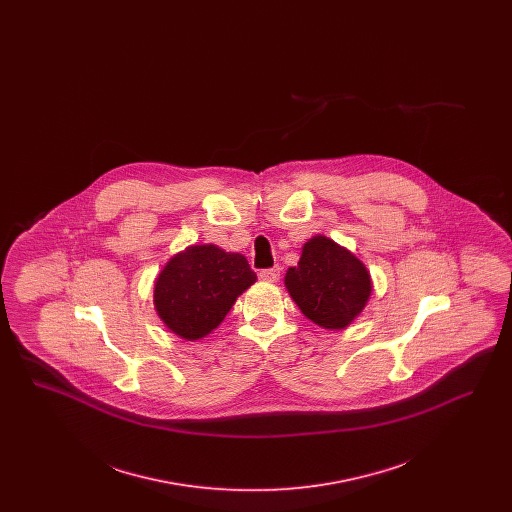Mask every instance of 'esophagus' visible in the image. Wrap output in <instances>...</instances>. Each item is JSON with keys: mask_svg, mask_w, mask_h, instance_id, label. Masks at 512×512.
Segmentation results:
<instances>
[{"mask_svg": "<svg viewBox=\"0 0 512 512\" xmlns=\"http://www.w3.org/2000/svg\"><path fill=\"white\" fill-rule=\"evenodd\" d=\"M259 278L265 282H278L280 280V267L267 268L259 272Z\"/></svg>", "mask_w": 512, "mask_h": 512, "instance_id": "obj_1", "label": "esophagus"}]
</instances>
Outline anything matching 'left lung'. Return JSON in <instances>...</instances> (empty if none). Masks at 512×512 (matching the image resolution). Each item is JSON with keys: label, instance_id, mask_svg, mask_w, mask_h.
Masks as SVG:
<instances>
[{"label": "left lung", "instance_id": "obj_1", "mask_svg": "<svg viewBox=\"0 0 512 512\" xmlns=\"http://www.w3.org/2000/svg\"><path fill=\"white\" fill-rule=\"evenodd\" d=\"M284 284L301 313L326 330L347 328L372 293L365 263L322 234L303 244L299 263L288 268Z\"/></svg>", "mask_w": 512, "mask_h": 512}]
</instances>
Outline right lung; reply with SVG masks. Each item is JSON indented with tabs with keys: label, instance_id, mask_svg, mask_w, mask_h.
<instances>
[{
	"label": "right lung",
	"instance_id": "right-lung-1",
	"mask_svg": "<svg viewBox=\"0 0 512 512\" xmlns=\"http://www.w3.org/2000/svg\"><path fill=\"white\" fill-rule=\"evenodd\" d=\"M257 274L242 253L217 245H188L155 278L153 305L163 324L186 341L209 336Z\"/></svg>",
	"mask_w": 512,
	"mask_h": 512
}]
</instances>
